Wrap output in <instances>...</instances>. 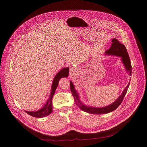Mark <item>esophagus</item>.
<instances>
[{"instance_id":"obj_1","label":"esophagus","mask_w":147,"mask_h":147,"mask_svg":"<svg viewBox=\"0 0 147 147\" xmlns=\"http://www.w3.org/2000/svg\"><path fill=\"white\" fill-rule=\"evenodd\" d=\"M71 70V71H73V70H72V69H71V70Z\"/></svg>"}]
</instances>
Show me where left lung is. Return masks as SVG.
I'll use <instances>...</instances> for the list:
<instances>
[{"instance_id": "8db88e82", "label": "left lung", "mask_w": 147, "mask_h": 147, "mask_svg": "<svg viewBox=\"0 0 147 147\" xmlns=\"http://www.w3.org/2000/svg\"><path fill=\"white\" fill-rule=\"evenodd\" d=\"M112 44L111 45V48H109V49L107 50L105 52L106 55H115V56L121 57L122 62L123 63L125 69H126L127 71H129V75L131 76L132 69H131V61H130V59L129 56L127 51L126 50V48H125L124 45L120 44L119 42V40L116 38H113L112 40ZM70 90L71 91V94L74 98L76 104L78 106L80 109H81L82 111L84 112H88L89 113L94 114V115L105 114L115 111L122 102L125 94H126V92L127 91V90L130 85V82H129L128 85L123 90L121 95L113 103H112L111 105H110L106 107L97 108L94 107H88L82 104L80 100L78 94L77 93L76 91L74 89V87L73 84L72 82L70 81Z\"/></svg>"}]
</instances>
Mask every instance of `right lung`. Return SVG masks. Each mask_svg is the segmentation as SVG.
I'll list each match as a JSON object with an SVG mask.
<instances>
[{"mask_svg":"<svg viewBox=\"0 0 147 147\" xmlns=\"http://www.w3.org/2000/svg\"><path fill=\"white\" fill-rule=\"evenodd\" d=\"M69 70V69L68 67L63 69L60 71H59V73H57V74L55 76L54 80L53 81V82H52L51 92V95L49 96V98L48 100L47 103L45 105V106L42 108H41L40 110H39L38 111L28 112V111H26L25 112L27 114H28L29 115H31L32 117L40 118V117H44L45 116H47L50 115L52 112V99L55 90L58 86V83H59L60 79L62 77H67L68 76Z\"/></svg>","mask_w":147,"mask_h":147,"instance_id":"right-lung-1","label":"right lung"}]
</instances>
